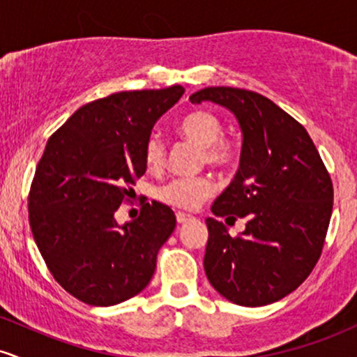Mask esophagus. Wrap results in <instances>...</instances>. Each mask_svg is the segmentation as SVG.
<instances>
[{
	"label": "esophagus",
	"instance_id": "esophagus-1",
	"mask_svg": "<svg viewBox=\"0 0 357 357\" xmlns=\"http://www.w3.org/2000/svg\"><path fill=\"white\" fill-rule=\"evenodd\" d=\"M176 220H178V223H186V221L192 220V216L186 215V213H183V211H178L176 213Z\"/></svg>",
	"mask_w": 357,
	"mask_h": 357
}]
</instances>
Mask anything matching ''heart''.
I'll return each mask as SVG.
<instances>
[{
    "instance_id": "heart-1",
    "label": "heart",
    "mask_w": 357,
    "mask_h": 357,
    "mask_svg": "<svg viewBox=\"0 0 357 357\" xmlns=\"http://www.w3.org/2000/svg\"><path fill=\"white\" fill-rule=\"evenodd\" d=\"M178 132L188 141L202 147V161L208 166L228 169L238 159V149L230 141L221 139L223 122L211 110H192L178 122ZM144 161L147 169L155 171L165 162V144L158 136L147 141L144 149ZM215 186L211 179L198 178H174L158 190V198L169 206L179 210H195L199 203L211 195Z\"/></svg>"
}]
</instances>
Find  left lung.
<instances>
[{"instance_id":"left-lung-1","label":"left lung","mask_w":357,"mask_h":357,"mask_svg":"<svg viewBox=\"0 0 357 357\" xmlns=\"http://www.w3.org/2000/svg\"><path fill=\"white\" fill-rule=\"evenodd\" d=\"M192 104L215 102L235 114L243 142L240 167L213 203L227 223L247 218L240 235L206 218L204 272L233 304L260 307L297 289L317 264L333 215V181L304 126L260 93L208 87Z\"/></svg>"}]
</instances>
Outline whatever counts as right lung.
Instances as JSON below:
<instances>
[{
  "label": "right lung",
  "instance_id": "add662e5",
  "mask_svg": "<svg viewBox=\"0 0 357 357\" xmlns=\"http://www.w3.org/2000/svg\"><path fill=\"white\" fill-rule=\"evenodd\" d=\"M183 93L181 85L112 93L73 112L48 139L28 218L53 278L85 304H121L154 275L159 248L176 228L173 210L146 203L122 227L114 215L146 173L154 124Z\"/></svg>",
  "mask_w": 357,
  "mask_h": 357
}]
</instances>
